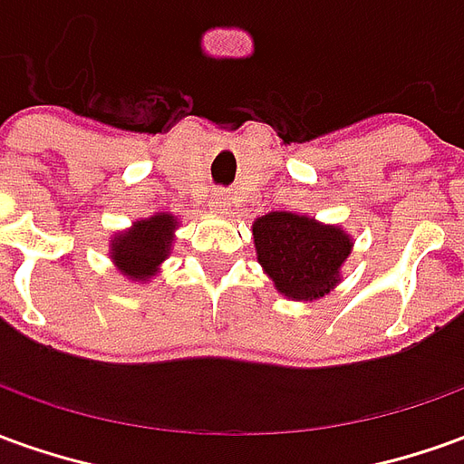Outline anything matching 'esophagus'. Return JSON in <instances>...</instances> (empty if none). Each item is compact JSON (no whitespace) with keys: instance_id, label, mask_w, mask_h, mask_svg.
I'll return each mask as SVG.
<instances>
[{"instance_id":"1","label":"esophagus","mask_w":464,"mask_h":464,"mask_svg":"<svg viewBox=\"0 0 464 464\" xmlns=\"http://www.w3.org/2000/svg\"><path fill=\"white\" fill-rule=\"evenodd\" d=\"M216 208L221 210V213L223 210H228V198H223V196L221 198H216Z\"/></svg>"}]
</instances>
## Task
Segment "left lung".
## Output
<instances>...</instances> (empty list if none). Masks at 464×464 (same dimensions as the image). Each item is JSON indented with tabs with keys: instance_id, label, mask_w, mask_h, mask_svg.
I'll return each mask as SVG.
<instances>
[{
	"instance_id": "left-lung-1",
	"label": "left lung",
	"mask_w": 464,
	"mask_h": 464,
	"mask_svg": "<svg viewBox=\"0 0 464 464\" xmlns=\"http://www.w3.org/2000/svg\"><path fill=\"white\" fill-rule=\"evenodd\" d=\"M258 264L278 294L294 301L322 299L342 278L352 254V238L339 226H324L309 216L274 210L254 221Z\"/></svg>"
}]
</instances>
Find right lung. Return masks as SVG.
<instances>
[{"label": "right lung", "mask_w": 464, "mask_h": 464, "mask_svg": "<svg viewBox=\"0 0 464 464\" xmlns=\"http://www.w3.org/2000/svg\"><path fill=\"white\" fill-rule=\"evenodd\" d=\"M178 218L170 213H155L145 221H135L132 228L118 233L110 243V258L132 281H148L158 274L170 246Z\"/></svg>", "instance_id": "obj_1"}]
</instances>
